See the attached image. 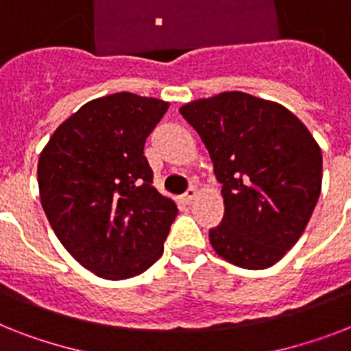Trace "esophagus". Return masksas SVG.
I'll use <instances>...</instances> for the list:
<instances>
[{"instance_id":"34e87169","label":"esophagus","mask_w":351,"mask_h":351,"mask_svg":"<svg viewBox=\"0 0 351 351\" xmlns=\"http://www.w3.org/2000/svg\"><path fill=\"white\" fill-rule=\"evenodd\" d=\"M195 197H197V187H189V189L182 195V198H184L186 202H191Z\"/></svg>"}]
</instances>
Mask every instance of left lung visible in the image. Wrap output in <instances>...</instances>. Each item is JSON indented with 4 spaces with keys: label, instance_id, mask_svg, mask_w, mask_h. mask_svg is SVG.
Segmentation results:
<instances>
[{
    "label": "left lung",
    "instance_id": "obj_1",
    "mask_svg": "<svg viewBox=\"0 0 351 351\" xmlns=\"http://www.w3.org/2000/svg\"><path fill=\"white\" fill-rule=\"evenodd\" d=\"M180 114L208 147L224 219L209 230L222 258L264 269L291 250L321 195L322 153L286 107L245 93L197 100Z\"/></svg>",
    "mask_w": 351,
    "mask_h": 351
}]
</instances>
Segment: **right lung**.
I'll return each mask as SVG.
<instances>
[{
  "label": "right lung",
  "mask_w": 351,
  "mask_h": 351,
  "mask_svg": "<svg viewBox=\"0 0 351 351\" xmlns=\"http://www.w3.org/2000/svg\"><path fill=\"white\" fill-rule=\"evenodd\" d=\"M167 101L132 93L80 107L38 162L40 198L65 250L109 280L136 277L164 253L178 209L153 187L145 138Z\"/></svg>",
  "instance_id": "right-lung-1"
}]
</instances>
